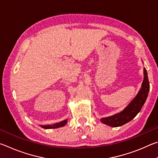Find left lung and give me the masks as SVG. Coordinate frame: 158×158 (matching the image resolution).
Wrapping results in <instances>:
<instances>
[{"label":"left lung","instance_id":"1","mask_svg":"<svg viewBox=\"0 0 158 158\" xmlns=\"http://www.w3.org/2000/svg\"><path fill=\"white\" fill-rule=\"evenodd\" d=\"M143 74L144 79L141 89L129 105L118 114L101 118L100 121L102 123L111 127H119L132 121L137 116L145 103L150 90L148 74L145 68L143 69Z\"/></svg>","mask_w":158,"mask_h":158}]
</instances>
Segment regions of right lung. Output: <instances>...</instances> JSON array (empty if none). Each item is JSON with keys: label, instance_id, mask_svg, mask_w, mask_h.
Listing matches in <instances>:
<instances>
[{"label": "right lung", "instance_id": "right-lung-1", "mask_svg": "<svg viewBox=\"0 0 158 158\" xmlns=\"http://www.w3.org/2000/svg\"><path fill=\"white\" fill-rule=\"evenodd\" d=\"M67 122H68V120H65V121H61L60 123H56L53 125H41L42 127L44 128V129H51V128H57L60 127H63L65 125Z\"/></svg>", "mask_w": 158, "mask_h": 158}]
</instances>
